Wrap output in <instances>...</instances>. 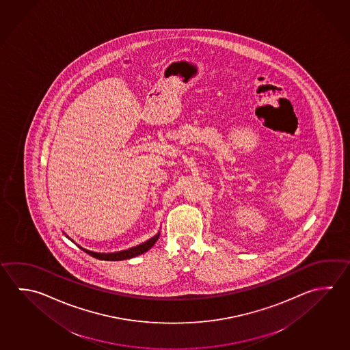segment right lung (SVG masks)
Returning <instances> with one entry per match:
<instances>
[{"mask_svg": "<svg viewBox=\"0 0 350 350\" xmlns=\"http://www.w3.org/2000/svg\"><path fill=\"white\" fill-rule=\"evenodd\" d=\"M64 234H65V233H64ZM159 234L160 232L158 234L154 235V237H152L150 239H148L146 242L142 243V244L137 245V247H132V248L126 249V250H121V252H115V253H97V252H91V250H88V249H85L83 248V247H80V245H77V243L74 242L69 235H66V238H68V239H70L71 242L75 243L79 248L83 249V252H86L88 254L91 255V256H94L96 259H100V260L118 261L131 259V258H134V256H138V255L146 253V252H148L149 249L152 248V245L155 244V242L158 241Z\"/></svg>", "mask_w": 350, "mask_h": 350, "instance_id": "add662e5", "label": "right lung"}]
</instances>
